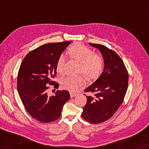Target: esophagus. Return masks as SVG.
I'll return each mask as SVG.
<instances>
[{
    "mask_svg": "<svg viewBox=\"0 0 149 149\" xmlns=\"http://www.w3.org/2000/svg\"><path fill=\"white\" fill-rule=\"evenodd\" d=\"M70 97L71 98H73V97H75V96H76V95H77V94L76 93H70Z\"/></svg>",
    "mask_w": 149,
    "mask_h": 149,
    "instance_id": "obj_1",
    "label": "esophagus"
}]
</instances>
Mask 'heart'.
<instances>
[{
	"label": "heart",
	"mask_w": 149,
	"mask_h": 149,
	"mask_svg": "<svg viewBox=\"0 0 149 149\" xmlns=\"http://www.w3.org/2000/svg\"><path fill=\"white\" fill-rule=\"evenodd\" d=\"M69 54L72 58L81 63V72L89 79H95L101 74L104 65V61L101 55L95 54L93 50L83 45H76L72 47ZM66 58L64 54H61L59 57L56 64L58 73H63ZM84 83V79L82 76H68L61 81L63 88L71 92L77 91Z\"/></svg>",
	"instance_id": "obj_1"
}]
</instances>
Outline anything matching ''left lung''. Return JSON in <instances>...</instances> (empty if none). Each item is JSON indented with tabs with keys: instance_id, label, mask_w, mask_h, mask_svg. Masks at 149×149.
Returning a JSON list of instances; mask_svg holds the SVG:
<instances>
[{
	"instance_id": "8db88e82",
	"label": "left lung",
	"mask_w": 149,
	"mask_h": 149,
	"mask_svg": "<svg viewBox=\"0 0 149 149\" xmlns=\"http://www.w3.org/2000/svg\"><path fill=\"white\" fill-rule=\"evenodd\" d=\"M89 45L101 53L104 68L96 81L84 90L94 93V96H86L82 117L89 123L98 124L112 117L122 104L129 75L123 60L115 51L101 44Z\"/></svg>"
}]
</instances>
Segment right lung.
<instances>
[{"mask_svg":"<svg viewBox=\"0 0 149 149\" xmlns=\"http://www.w3.org/2000/svg\"><path fill=\"white\" fill-rule=\"evenodd\" d=\"M71 41L44 44L30 51L23 59L18 71V94L27 112L41 123H49L61 116L63 107L70 95L62 90L49 96L48 84L54 85L59 57ZM58 83L54 85L58 88Z\"/></svg>","mask_w":149,"mask_h":149,"instance_id":"obj_1","label":"right lung"}]
</instances>
